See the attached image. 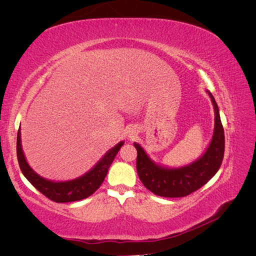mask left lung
I'll use <instances>...</instances> for the list:
<instances>
[{"label":"left lung","instance_id":"obj_1","mask_svg":"<svg viewBox=\"0 0 256 256\" xmlns=\"http://www.w3.org/2000/svg\"><path fill=\"white\" fill-rule=\"evenodd\" d=\"M208 94L214 108V131L210 145L198 161L180 168H162L154 164L142 147L134 143L138 152V175L145 187L156 196L164 198L187 196L203 187L220 168L226 146L224 129L218 104L210 92H208Z\"/></svg>","mask_w":256,"mask_h":256}]
</instances>
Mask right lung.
Returning a JSON list of instances; mask_svg holds the SVG:
<instances>
[{
    "mask_svg": "<svg viewBox=\"0 0 256 256\" xmlns=\"http://www.w3.org/2000/svg\"><path fill=\"white\" fill-rule=\"evenodd\" d=\"M19 128L17 134V158L21 172L38 191L42 193L46 198L56 203L76 202V200L86 198L92 196L100 187V184L104 182L108 170H109L120 147L124 145V142H120L113 147L112 150L106 154V156L98 162L94 168H92L88 173L78 178V180L64 182H54L38 176L30 168L22 152Z\"/></svg>",
    "mask_w": 256,
    "mask_h": 256,
    "instance_id": "add662e5",
    "label": "right lung"
}]
</instances>
